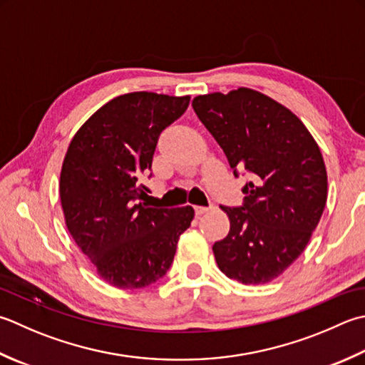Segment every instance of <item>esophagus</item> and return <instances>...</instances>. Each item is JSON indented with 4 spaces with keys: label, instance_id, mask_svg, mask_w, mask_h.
I'll list each match as a JSON object with an SVG mask.
<instances>
[{
    "label": "esophagus",
    "instance_id": "obj_1",
    "mask_svg": "<svg viewBox=\"0 0 365 365\" xmlns=\"http://www.w3.org/2000/svg\"><path fill=\"white\" fill-rule=\"evenodd\" d=\"M212 209V207H201V205H196L195 207V212H196V215L199 217V215H204V213H207Z\"/></svg>",
    "mask_w": 365,
    "mask_h": 365
}]
</instances>
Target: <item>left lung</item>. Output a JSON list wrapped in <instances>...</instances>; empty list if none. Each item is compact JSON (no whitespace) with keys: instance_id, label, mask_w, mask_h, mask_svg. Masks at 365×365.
<instances>
[{"instance_id":"8db88e82","label":"left lung","mask_w":365,"mask_h":365,"mask_svg":"<svg viewBox=\"0 0 365 365\" xmlns=\"http://www.w3.org/2000/svg\"><path fill=\"white\" fill-rule=\"evenodd\" d=\"M191 106L234 175L252 174L244 204L221 205L231 227L212 247L218 267L244 284L272 282L301 256L323 215L327 174L319 147L294 113L252 88L201 95Z\"/></svg>"}]
</instances>
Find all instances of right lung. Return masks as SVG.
Listing matches in <instances>:
<instances>
[{"label":"right lung","mask_w":365,"mask_h":365,"mask_svg":"<svg viewBox=\"0 0 365 365\" xmlns=\"http://www.w3.org/2000/svg\"><path fill=\"white\" fill-rule=\"evenodd\" d=\"M188 104L190 96L126 93L93 113L68 147L60 175L68 231L112 287L145 288L166 275L195 217L191 205L148 207L140 182L161 131Z\"/></svg>","instance_id":"1"}]
</instances>
